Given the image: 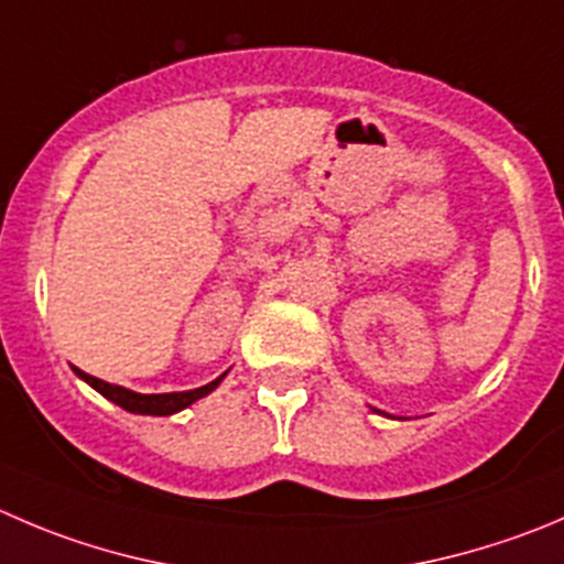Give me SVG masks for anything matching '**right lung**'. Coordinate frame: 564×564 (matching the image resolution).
<instances>
[{"label":"right lung","instance_id":"obj_1","mask_svg":"<svg viewBox=\"0 0 564 564\" xmlns=\"http://www.w3.org/2000/svg\"><path fill=\"white\" fill-rule=\"evenodd\" d=\"M77 373L90 384V388L99 390L105 399H110L112 404L124 406L127 412H138V415H171V412H180V410H185V406H191L196 399H202V395L210 393V390L218 388V382H221V377H218L216 382L205 384V388H198V390H187V393L141 395V393H132V390H127V388H118V384L101 382V379L88 377V373H83V371H77Z\"/></svg>","mask_w":564,"mask_h":564}]
</instances>
